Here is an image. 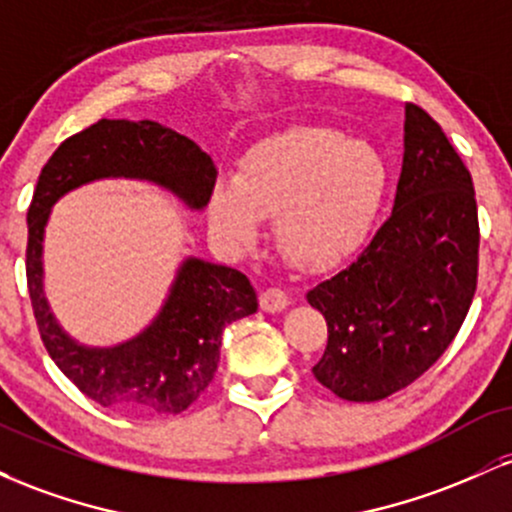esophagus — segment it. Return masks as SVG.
<instances>
[{
	"label": "esophagus",
	"mask_w": 512,
	"mask_h": 512,
	"mask_svg": "<svg viewBox=\"0 0 512 512\" xmlns=\"http://www.w3.org/2000/svg\"><path fill=\"white\" fill-rule=\"evenodd\" d=\"M260 305L264 313H281L289 305V293L281 289H264L260 293Z\"/></svg>",
	"instance_id": "obj_1"
}]
</instances>
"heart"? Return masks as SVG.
I'll return each mask as SVG.
<instances>
[{"label": "heart", "instance_id": "obj_1", "mask_svg": "<svg viewBox=\"0 0 512 512\" xmlns=\"http://www.w3.org/2000/svg\"><path fill=\"white\" fill-rule=\"evenodd\" d=\"M385 182L373 146L332 127H291L252 146L233 180L216 182L207 219L223 243L248 250L274 216L281 252L298 267L327 269L363 243Z\"/></svg>", "mask_w": 512, "mask_h": 512}]
</instances>
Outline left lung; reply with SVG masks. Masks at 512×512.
Here are the masks:
<instances>
[{"mask_svg": "<svg viewBox=\"0 0 512 512\" xmlns=\"http://www.w3.org/2000/svg\"><path fill=\"white\" fill-rule=\"evenodd\" d=\"M477 267L472 175L438 122L407 103L390 219L349 267L305 296L327 320L315 378L346 402H378L414 383L460 332Z\"/></svg>", "mask_w": 512, "mask_h": 512, "instance_id": "8db88e82", "label": "left lung"}]
</instances>
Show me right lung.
<instances>
[{"instance_id": "add662e5", "label": "right lung", "mask_w": 512, "mask_h": 512, "mask_svg": "<svg viewBox=\"0 0 512 512\" xmlns=\"http://www.w3.org/2000/svg\"><path fill=\"white\" fill-rule=\"evenodd\" d=\"M103 178L149 180L190 209H202L214 190V161L192 139L154 120H98L57 146L28 207V293L57 368L101 407L137 416L180 414L214 378L223 327L257 313V293L238 269L187 257L144 332L108 349L74 342L43 293L45 226L57 199Z\"/></svg>"}]
</instances>
